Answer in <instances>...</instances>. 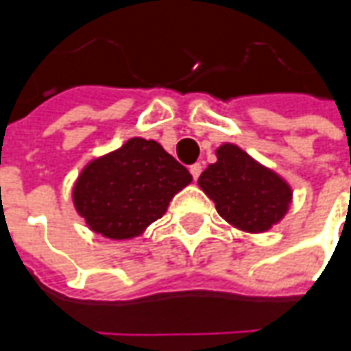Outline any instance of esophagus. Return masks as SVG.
I'll return each mask as SVG.
<instances>
[{
	"label": "esophagus",
	"instance_id": "esophagus-1",
	"mask_svg": "<svg viewBox=\"0 0 351 351\" xmlns=\"http://www.w3.org/2000/svg\"><path fill=\"white\" fill-rule=\"evenodd\" d=\"M189 171H191V176H193V180H197V178L201 176V171H203V166H201V164H193V166L189 168Z\"/></svg>",
	"mask_w": 351,
	"mask_h": 351
}]
</instances>
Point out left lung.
Masks as SVG:
<instances>
[{"label":"left lung","mask_w":351,"mask_h":351,"mask_svg":"<svg viewBox=\"0 0 351 351\" xmlns=\"http://www.w3.org/2000/svg\"><path fill=\"white\" fill-rule=\"evenodd\" d=\"M199 187L230 226L244 232H267L289 210L291 185L240 146L226 142L217 148V162L199 178Z\"/></svg>","instance_id":"8db88e82"}]
</instances>
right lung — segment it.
Returning a JSON list of instances; mask_svg holds the SVG:
<instances>
[{"label": "right lung", "mask_w": 351, "mask_h": 351, "mask_svg": "<svg viewBox=\"0 0 351 351\" xmlns=\"http://www.w3.org/2000/svg\"><path fill=\"white\" fill-rule=\"evenodd\" d=\"M191 180L187 168L158 142L134 136L82 169L72 201L93 232L128 240L158 221Z\"/></svg>", "instance_id": "right-lung-1"}]
</instances>
